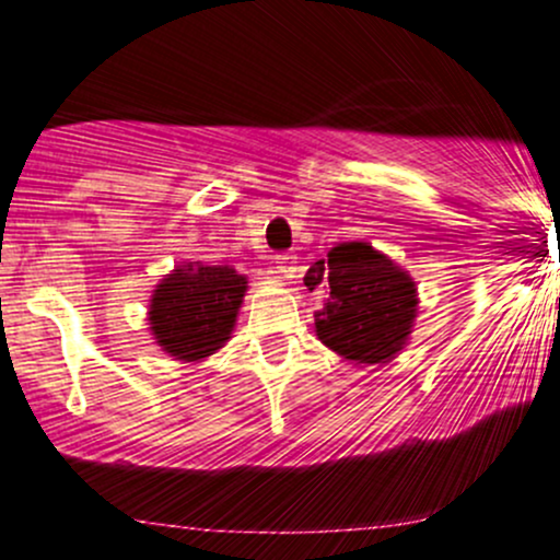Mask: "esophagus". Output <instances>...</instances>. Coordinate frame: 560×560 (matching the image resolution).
Wrapping results in <instances>:
<instances>
[{
  "label": "esophagus",
  "mask_w": 560,
  "mask_h": 560,
  "mask_svg": "<svg viewBox=\"0 0 560 560\" xmlns=\"http://www.w3.org/2000/svg\"><path fill=\"white\" fill-rule=\"evenodd\" d=\"M276 273H279L281 279H298V258H294L292 253H281L279 258H276Z\"/></svg>",
  "instance_id": "obj_1"
}]
</instances>
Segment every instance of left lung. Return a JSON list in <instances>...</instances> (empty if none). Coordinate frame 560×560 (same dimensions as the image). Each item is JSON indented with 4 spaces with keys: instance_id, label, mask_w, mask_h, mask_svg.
Returning a JSON list of instances; mask_svg holds the SVG:
<instances>
[{
    "instance_id": "obj_1",
    "label": "left lung",
    "mask_w": 560,
    "mask_h": 560,
    "mask_svg": "<svg viewBox=\"0 0 560 560\" xmlns=\"http://www.w3.org/2000/svg\"><path fill=\"white\" fill-rule=\"evenodd\" d=\"M324 287L316 337L352 365L389 363L408 345L419 316V287L402 266L369 242H342L305 273Z\"/></svg>"
}]
</instances>
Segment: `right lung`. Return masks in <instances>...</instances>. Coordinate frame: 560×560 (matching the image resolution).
Masks as SVG:
<instances>
[{
    "mask_svg": "<svg viewBox=\"0 0 560 560\" xmlns=\"http://www.w3.org/2000/svg\"><path fill=\"white\" fill-rule=\"evenodd\" d=\"M244 292L247 276L236 268L182 262L152 289V339L173 361H205L231 339Z\"/></svg>",
    "mask_w": 560,
    "mask_h": 560,
    "instance_id": "obj_1",
    "label": "right lung"
}]
</instances>
